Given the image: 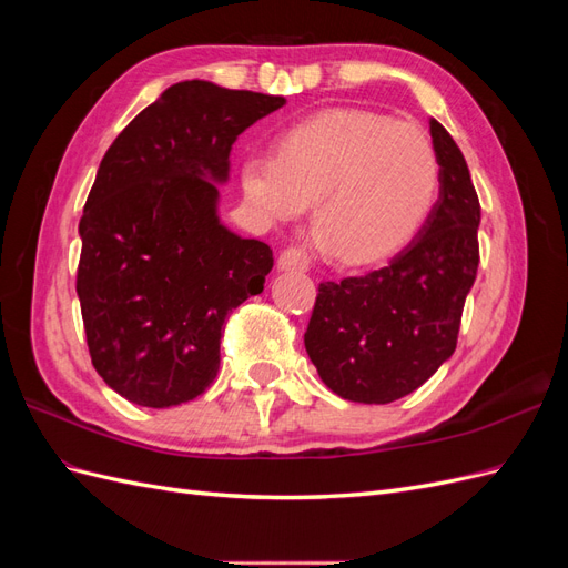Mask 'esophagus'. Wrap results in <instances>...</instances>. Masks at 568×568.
I'll list each match as a JSON object with an SVG mask.
<instances>
[{
    "label": "esophagus",
    "mask_w": 568,
    "mask_h": 568,
    "mask_svg": "<svg viewBox=\"0 0 568 568\" xmlns=\"http://www.w3.org/2000/svg\"><path fill=\"white\" fill-rule=\"evenodd\" d=\"M277 267L282 272H305L307 267H311V257H307V253L303 248H296V246H288L280 253L277 257Z\"/></svg>",
    "instance_id": "obj_1"
}]
</instances>
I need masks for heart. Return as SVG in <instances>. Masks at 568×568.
Returning a JSON list of instances; mask_svg holds the SVG:
<instances>
[{"instance_id": "1", "label": "heart", "mask_w": 568, "mask_h": 568, "mask_svg": "<svg viewBox=\"0 0 568 568\" xmlns=\"http://www.w3.org/2000/svg\"><path fill=\"white\" fill-rule=\"evenodd\" d=\"M440 163L428 136L367 111H326L280 134L274 153L242 163L251 209L286 222L313 205L317 248L338 263L379 261L405 246L432 213Z\"/></svg>"}]
</instances>
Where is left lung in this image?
<instances>
[{
	"label": "left lung",
	"mask_w": 568,
	"mask_h": 568,
	"mask_svg": "<svg viewBox=\"0 0 568 568\" xmlns=\"http://www.w3.org/2000/svg\"><path fill=\"white\" fill-rule=\"evenodd\" d=\"M440 192L422 230L386 267L322 282L305 351L320 379L353 403L386 405L417 390L455 353L478 270L480 205L467 161L428 120Z\"/></svg>",
	"instance_id": "left-lung-1"
}]
</instances>
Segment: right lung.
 Listing matches in <instances>:
<instances>
[{"label":"right lung","mask_w":568,"mask_h":568,"mask_svg":"<svg viewBox=\"0 0 568 568\" xmlns=\"http://www.w3.org/2000/svg\"><path fill=\"white\" fill-rule=\"evenodd\" d=\"M284 97L184 80L115 136L80 217L78 298L92 365L130 403L194 400L225 320L263 291L272 248L217 217L230 151Z\"/></svg>","instance_id":"add662e5"}]
</instances>
